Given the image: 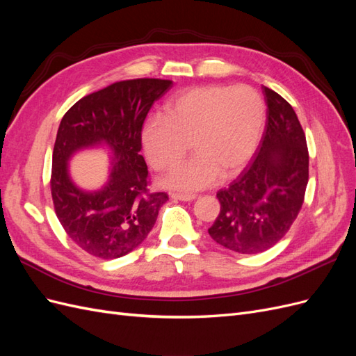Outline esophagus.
Segmentation results:
<instances>
[{"mask_svg": "<svg viewBox=\"0 0 356 356\" xmlns=\"http://www.w3.org/2000/svg\"><path fill=\"white\" fill-rule=\"evenodd\" d=\"M170 199L181 202H191L196 199V195H187V193H170Z\"/></svg>", "mask_w": 356, "mask_h": 356, "instance_id": "1", "label": "esophagus"}]
</instances>
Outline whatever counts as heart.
I'll list each match as a JSON object with an SVG mask.
<instances>
[{"instance_id":"heart-1","label":"heart","mask_w":356,"mask_h":356,"mask_svg":"<svg viewBox=\"0 0 356 356\" xmlns=\"http://www.w3.org/2000/svg\"><path fill=\"white\" fill-rule=\"evenodd\" d=\"M266 108L250 86H200L165 106V118L144 124L143 147L156 170L170 169L187 152L193 157L161 179L177 190H200L221 175L229 179L246 166L261 139Z\"/></svg>"}]
</instances>
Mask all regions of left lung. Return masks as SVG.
I'll return each mask as SVG.
<instances>
[{
  "label": "left lung",
  "instance_id": "obj_1",
  "mask_svg": "<svg viewBox=\"0 0 356 356\" xmlns=\"http://www.w3.org/2000/svg\"><path fill=\"white\" fill-rule=\"evenodd\" d=\"M267 123L251 165L220 190L221 209L208 233L238 254H258L281 241L305 200L309 179L306 136L296 111L264 88Z\"/></svg>",
  "mask_w": 356,
  "mask_h": 356
}]
</instances>
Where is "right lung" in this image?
Masks as SVG:
<instances>
[{
  "label": "right lung",
  "mask_w": 356,
  "mask_h": 356,
  "mask_svg": "<svg viewBox=\"0 0 356 356\" xmlns=\"http://www.w3.org/2000/svg\"><path fill=\"white\" fill-rule=\"evenodd\" d=\"M170 80L114 83L75 102L60 120L51 163L56 217L71 241L88 254L113 260L132 252L152 232L166 193H149L141 132L153 104ZM104 147L111 174L98 191H84L70 178L69 160L84 149Z\"/></svg>",
  "instance_id": "right-lung-1"
}]
</instances>
